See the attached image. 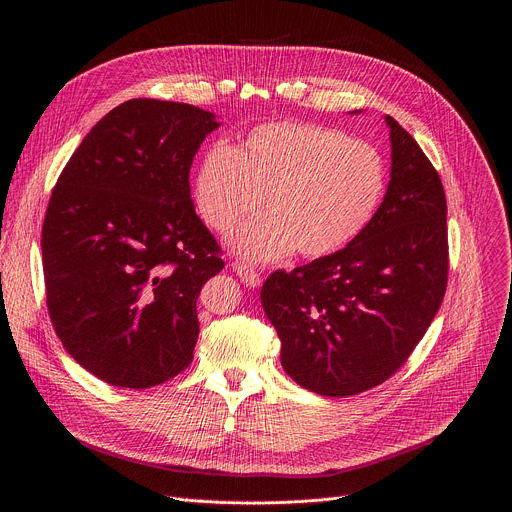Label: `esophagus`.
I'll return each mask as SVG.
<instances>
[{"instance_id": "obj_1", "label": "esophagus", "mask_w": 512, "mask_h": 512, "mask_svg": "<svg viewBox=\"0 0 512 512\" xmlns=\"http://www.w3.org/2000/svg\"><path fill=\"white\" fill-rule=\"evenodd\" d=\"M233 271L241 277V281L245 283V285H249V287H257L261 281H263V275L257 271V269H253V267H249V265H245V263H241V261H233Z\"/></svg>"}]
</instances>
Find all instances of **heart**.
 <instances>
[{
    "label": "heart",
    "instance_id": "heart-1",
    "mask_svg": "<svg viewBox=\"0 0 512 512\" xmlns=\"http://www.w3.org/2000/svg\"><path fill=\"white\" fill-rule=\"evenodd\" d=\"M385 182L371 143L318 123L271 121L249 129L235 150L208 148L192 194L204 225L221 235L263 196L265 212L241 225L229 245L251 263H269L294 251L320 259L344 249L371 223Z\"/></svg>",
    "mask_w": 512,
    "mask_h": 512
}]
</instances>
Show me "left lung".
I'll return each instance as SVG.
<instances>
[{
  "label": "left lung",
  "instance_id": "1",
  "mask_svg": "<svg viewBox=\"0 0 512 512\" xmlns=\"http://www.w3.org/2000/svg\"><path fill=\"white\" fill-rule=\"evenodd\" d=\"M391 182L344 249L275 271L261 304L281 340L285 373L308 391L348 397L407 362L448 287V204L440 174L393 119Z\"/></svg>",
  "mask_w": 512,
  "mask_h": 512
}]
</instances>
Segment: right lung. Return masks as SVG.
I'll return each instance as SVG.
<instances>
[{
	"instance_id": "right-lung-1",
	"label": "right lung",
	"mask_w": 512,
	"mask_h": 512,
	"mask_svg": "<svg viewBox=\"0 0 512 512\" xmlns=\"http://www.w3.org/2000/svg\"><path fill=\"white\" fill-rule=\"evenodd\" d=\"M212 113L131 99L109 111L58 176L42 225L46 306L66 352L101 381L148 389L180 375L196 300L225 267L190 198Z\"/></svg>"
}]
</instances>
